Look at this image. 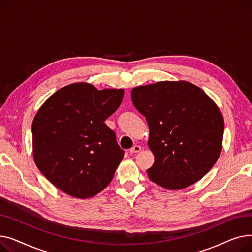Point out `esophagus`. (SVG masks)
Here are the masks:
<instances>
[{
  "instance_id": "obj_1",
  "label": "esophagus",
  "mask_w": 252,
  "mask_h": 252,
  "mask_svg": "<svg viewBox=\"0 0 252 252\" xmlns=\"http://www.w3.org/2000/svg\"><path fill=\"white\" fill-rule=\"evenodd\" d=\"M141 151V146H139V145H135V146L133 148H130L129 152L130 153H138Z\"/></svg>"
}]
</instances>
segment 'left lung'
<instances>
[{
  "mask_svg": "<svg viewBox=\"0 0 252 252\" xmlns=\"http://www.w3.org/2000/svg\"><path fill=\"white\" fill-rule=\"evenodd\" d=\"M131 101L149 126L152 182L180 190L208 173L221 151L223 117L203 90L165 81L134 88Z\"/></svg>",
  "mask_w": 252,
  "mask_h": 252,
  "instance_id": "1",
  "label": "left lung"
}]
</instances>
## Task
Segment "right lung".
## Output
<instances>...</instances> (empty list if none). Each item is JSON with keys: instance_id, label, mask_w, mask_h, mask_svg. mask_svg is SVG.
<instances>
[{"instance_id": "add662e5", "label": "right lung", "mask_w": 252, "mask_h": 252, "mask_svg": "<svg viewBox=\"0 0 252 252\" xmlns=\"http://www.w3.org/2000/svg\"><path fill=\"white\" fill-rule=\"evenodd\" d=\"M123 89L76 83L55 92L32 122L33 159L62 192L95 196L108 186L125 151L105 121L121 105Z\"/></svg>"}]
</instances>
